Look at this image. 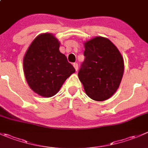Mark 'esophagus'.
I'll use <instances>...</instances> for the list:
<instances>
[{
	"label": "esophagus",
	"instance_id": "1",
	"mask_svg": "<svg viewBox=\"0 0 148 148\" xmlns=\"http://www.w3.org/2000/svg\"><path fill=\"white\" fill-rule=\"evenodd\" d=\"M73 66H74V69H75L76 71H77V70H78V64H77V63H74Z\"/></svg>",
	"mask_w": 148,
	"mask_h": 148
}]
</instances>
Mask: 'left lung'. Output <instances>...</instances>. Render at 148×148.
Returning a JSON list of instances; mask_svg holds the SVG:
<instances>
[{
    "instance_id": "8db88e82",
    "label": "left lung",
    "mask_w": 148,
    "mask_h": 148,
    "mask_svg": "<svg viewBox=\"0 0 148 148\" xmlns=\"http://www.w3.org/2000/svg\"><path fill=\"white\" fill-rule=\"evenodd\" d=\"M84 62L78 77L88 97L96 101L110 98L119 88L124 70V59L111 41L95 37L84 42Z\"/></svg>"
}]
</instances>
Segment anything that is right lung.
<instances>
[{"label": "right lung", "instance_id": "right-lung-1", "mask_svg": "<svg viewBox=\"0 0 148 148\" xmlns=\"http://www.w3.org/2000/svg\"><path fill=\"white\" fill-rule=\"evenodd\" d=\"M60 42L50 33L38 35L23 60L24 72L30 88L40 96L55 95L73 73L74 66L59 51Z\"/></svg>", "mask_w": 148, "mask_h": 148}]
</instances>
